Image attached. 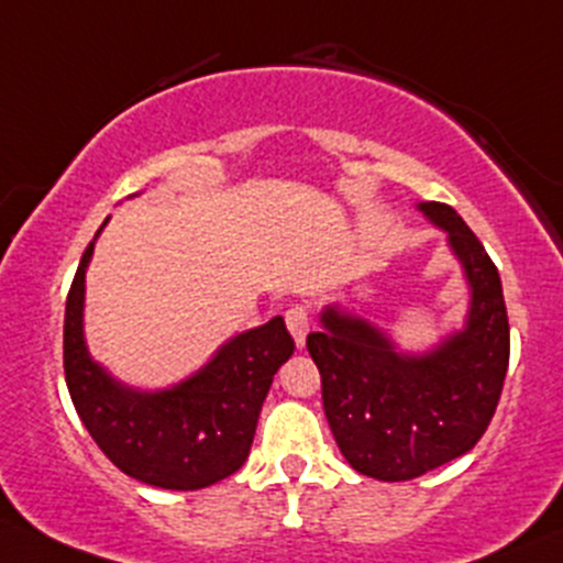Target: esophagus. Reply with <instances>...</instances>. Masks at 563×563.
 <instances>
[{
    "mask_svg": "<svg viewBox=\"0 0 563 563\" xmlns=\"http://www.w3.org/2000/svg\"><path fill=\"white\" fill-rule=\"evenodd\" d=\"M286 327H288V331H291V336H294V342H297V347L305 345L307 331H310V312H307V307L294 305L291 310L286 312Z\"/></svg>",
    "mask_w": 563,
    "mask_h": 563,
    "instance_id": "obj_1",
    "label": "esophagus"
}]
</instances>
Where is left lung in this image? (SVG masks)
Here are the masks:
<instances>
[{"label": "left lung", "instance_id": "obj_1", "mask_svg": "<svg viewBox=\"0 0 563 563\" xmlns=\"http://www.w3.org/2000/svg\"><path fill=\"white\" fill-rule=\"evenodd\" d=\"M418 210L448 234L464 269V327L431 351L407 353L386 329L329 305L307 351L321 372L323 410L353 470L386 483L412 481L477 445L510 364V323L499 272L453 207Z\"/></svg>", "mask_w": 563, "mask_h": 563}]
</instances>
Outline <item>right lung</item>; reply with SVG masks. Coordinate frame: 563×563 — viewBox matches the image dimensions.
Wrapping results in <instances>:
<instances>
[{
	"mask_svg": "<svg viewBox=\"0 0 563 563\" xmlns=\"http://www.w3.org/2000/svg\"><path fill=\"white\" fill-rule=\"evenodd\" d=\"M97 236L82 253L64 312V375L82 426L123 475L156 488L199 490L234 475L251 453L272 377L294 353L286 321L277 316L234 334L175 386H126L91 358L82 334Z\"/></svg>",
	"mask_w": 563,
	"mask_h": 563,
	"instance_id": "1",
	"label": "right lung"
}]
</instances>
